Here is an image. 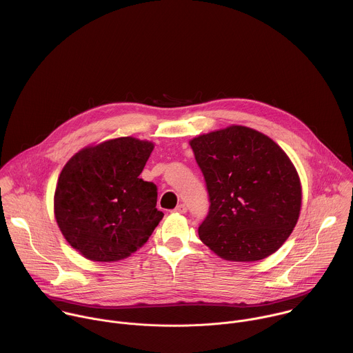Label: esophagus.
Segmentation results:
<instances>
[{
	"label": "esophagus",
	"instance_id": "obj_1",
	"mask_svg": "<svg viewBox=\"0 0 353 353\" xmlns=\"http://www.w3.org/2000/svg\"><path fill=\"white\" fill-rule=\"evenodd\" d=\"M174 212H178V213H186L188 212V206L185 203H179L176 205V208L174 209Z\"/></svg>",
	"mask_w": 353,
	"mask_h": 353
}]
</instances>
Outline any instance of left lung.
Here are the masks:
<instances>
[{"label": "left lung", "instance_id": "obj_1", "mask_svg": "<svg viewBox=\"0 0 353 353\" xmlns=\"http://www.w3.org/2000/svg\"><path fill=\"white\" fill-rule=\"evenodd\" d=\"M190 145L210 203L199 227L202 242L221 258L239 262L279 250L302 205L301 181L285 152L245 126L202 134Z\"/></svg>", "mask_w": 353, "mask_h": 353}]
</instances>
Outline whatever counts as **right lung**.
Returning <instances> with one entry per match:
<instances>
[{"label": "right lung", "mask_w": 353, "mask_h": 353, "mask_svg": "<svg viewBox=\"0 0 353 353\" xmlns=\"http://www.w3.org/2000/svg\"><path fill=\"white\" fill-rule=\"evenodd\" d=\"M152 150V143L121 137L76 153L61 171L55 219L69 245L85 258L129 256L163 219L157 186L140 178Z\"/></svg>", "instance_id": "obj_1"}]
</instances>
